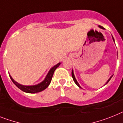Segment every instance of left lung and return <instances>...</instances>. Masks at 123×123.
I'll return each instance as SVG.
<instances>
[{
	"mask_svg": "<svg viewBox=\"0 0 123 123\" xmlns=\"http://www.w3.org/2000/svg\"><path fill=\"white\" fill-rule=\"evenodd\" d=\"M100 27V28H101V29H105V28H103V27L102 26H99ZM112 39H113V41H114V38H113V37H112ZM72 77H73V80H74V82H75V83H76V85L77 86H79V87H81V86H79V83H78V82H77V80H76V77H75V76H74V73H73V71H72ZM112 77V76H111V77H109V79H108V81H107V82H106V84H107V83H108V82H109V81H110V79H111V77Z\"/></svg>",
	"mask_w": 123,
	"mask_h": 123,
	"instance_id": "left-lung-1",
	"label": "left lung"
}]
</instances>
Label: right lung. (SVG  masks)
<instances>
[{
    "mask_svg": "<svg viewBox=\"0 0 123 123\" xmlns=\"http://www.w3.org/2000/svg\"><path fill=\"white\" fill-rule=\"evenodd\" d=\"M60 64H61V63L59 62V63H58L57 64H56L54 67H52V68L50 69V71H49V73L47 74V76H46V78L44 79V81H42V82H41V83L37 84V85H21V84H18V82H17L16 81H14V79H12V77L11 76V75L9 76L11 77V80H12V82H14V84H15L18 88L20 89V90H22L24 92H27V93H36V92H39L42 91L44 90L45 89H46L48 86H49L50 82H51V80H52V76H53L54 71H55V70L59 66Z\"/></svg>",
    "mask_w": 123,
    "mask_h": 123,
    "instance_id": "add662e5",
    "label": "right lung"
}]
</instances>
